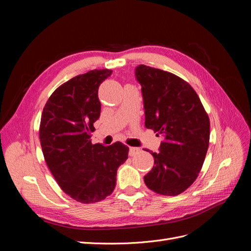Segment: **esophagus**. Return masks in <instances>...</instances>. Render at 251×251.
Returning <instances> with one entry per match:
<instances>
[{"label":"esophagus","mask_w":251,"mask_h":251,"mask_svg":"<svg viewBox=\"0 0 251 251\" xmlns=\"http://www.w3.org/2000/svg\"><path fill=\"white\" fill-rule=\"evenodd\" d=\"M139 151H140V149H139V148L131 147L130 150H128V154H130V156H135L136 154H138Z\"/></svg>","instance_id":"34e87169"}]
</instances>
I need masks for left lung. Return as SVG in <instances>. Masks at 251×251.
I'll list each match as a JSON object with an SVG mask.
<instances>
[{
    "mask_svg": "<svg viewBox=\"0 0 251 251\" xmlns=\"http://www.w3.org/2000/svg\"><path fill=\"white\" fill-rule=\"evenodd\" d=\"M135 76L141 85L144 125L164 137L159 153H151L154 166L144 183L159 195L177 196L202 169L209 144L208 115L196 91L177 75L139 65Z\"/></svg>",
    "mask_w": 251,
    "mask_h": 251,
    "instance_id": "1",
    "label": "left lung"
}]
</instances>
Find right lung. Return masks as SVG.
Here are the masks:
<instances>
[{
	"label": "right lung",
	"instance_id": "1",
	"mask_svg": "<svg viewBox=\"0 0 251 251\" xmlns=\"http://www.w3.org/2000/svg\"><path fill=\"white\" fill-rule=\"evenodd\" d=\"M112 70H92L59 86L45 104L40 140L48 168L60 188L80 203H95L111 195L117 169L128 148L119 141L92 144L93 124L100 116L98 88Z\"/></svg>",
	"mask_w": 251,
	"mask_h": 251
}]
</instances>
